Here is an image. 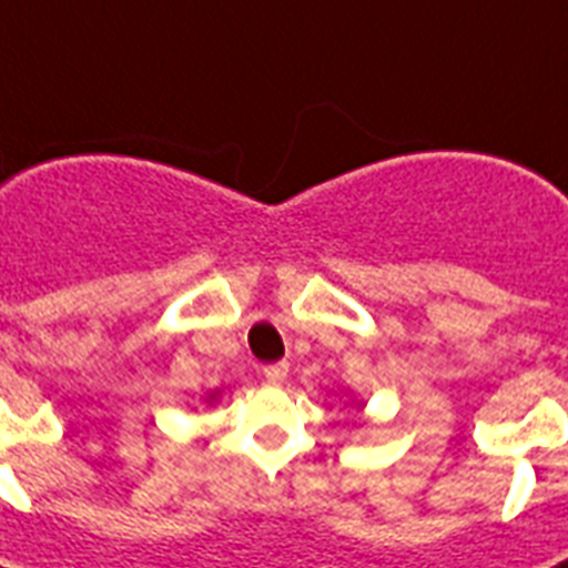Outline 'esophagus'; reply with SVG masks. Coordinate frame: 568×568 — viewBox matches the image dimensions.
<instances>
[{"mask_svg":"<svg viewBox=\"0 0 568 568\" xmlns=\"http://www.w3.org/2000/svg\"><path fill=\"white\" fill-rule=\"evenodd\" d=\"M287 372H290V365H287V363L264 365V377L270 379V383H284V379H287Z\"/></svg>","mask_w":568,"mask_h":568,"instance_id":"esophagus-1","label":"esophagus"}]
</instances>
